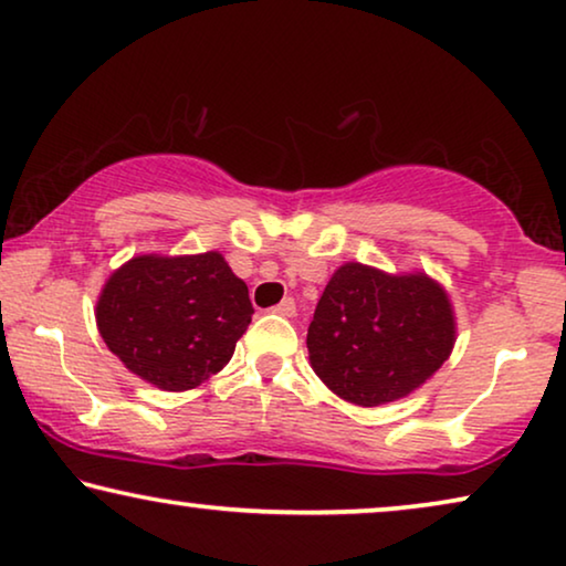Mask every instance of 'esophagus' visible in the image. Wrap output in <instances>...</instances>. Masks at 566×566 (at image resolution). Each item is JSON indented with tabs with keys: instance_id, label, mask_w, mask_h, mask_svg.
<instances>
[{
	"instance_id": "1",
	"label": "esophagus",
	"mask_w": 566,
	"mask_h": 566,
	"mask_svg": "<svg viewBox=\"0 0 566 566\" xmlns=\"http://www.w3.org/2000/svg\"><path fill=\"white\" fill-rule=\"evenodd\" d=\"M274 313H280V315H284V317H292L294 313H297V305H294V300L292 297H284L280 305L276 307H272Z\"/></svg>"
}]
</instances>
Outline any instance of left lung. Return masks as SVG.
Wrapping results in <instances>:
<instances>
[{"label":"left lung","mask_w":566,"mask_h":566,"mask_svg":"<svg viewBox=\"0 0 566 566\" xmlns=\"http://www.w3.org/2000/svg\"><path fill=\"white\" fill-rule=\"evenodd\" d=\"M457 344V317L426 272L387 274L348 261L333 272L307 328L310 366L340 400L377 408L416 392Z\"/></svg>","instance_id":"8db88e82"}]
</instances>
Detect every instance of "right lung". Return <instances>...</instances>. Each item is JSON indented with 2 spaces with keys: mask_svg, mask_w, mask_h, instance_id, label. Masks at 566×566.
I'll list each match as a JSON object with an SVG mask.
<instances>
[{
  "mask_svg": "<svg viewBox=\"0 0 566 566\" xmlns=\"http://www.w3.org/2000/svg\"><path fill=\"white\" fill-rule=\"evenodd\" d=\"M251 315L249 286L220 251L133 256L107 276L94 307L109 352L166 392L195 389L218 374Z\"/></svg>",
  "mask_w": 566,
  "mask_h": 566,
  "instance_id": "obj_1",
  "label": "right lung"
}]
</instances>
